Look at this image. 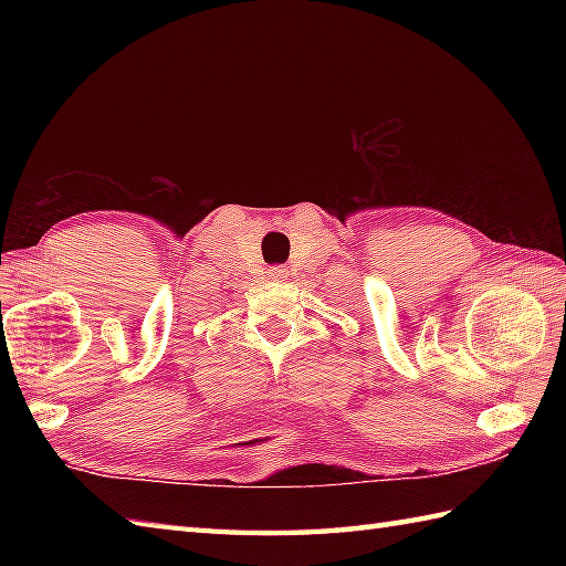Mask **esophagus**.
I'll return each instance as SVG.
<instances>
[{
    "label": "esophagus",
    "mask_w": 566,
    "mask_h": 566,
    "mask_svg": "<svg viewBox=\"0 0 566 566\" xmlns=\"http://www.w3.org/2000/svg\"><path fill=\"white\" fill-rule=\"evenodd\" d=\"M286 274H290V272H286V268H282V264H274V268L268 270V276L272 282H284Z\"/></svg>",
    "instance_id": "34e87169"
}]
</instances>
